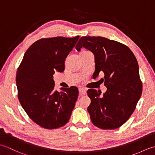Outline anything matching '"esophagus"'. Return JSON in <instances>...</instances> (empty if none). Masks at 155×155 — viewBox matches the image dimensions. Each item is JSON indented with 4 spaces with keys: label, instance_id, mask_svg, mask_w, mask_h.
Listing matches in <instances>:
<instances>
[{
    "label": "esophagus",
    "instance_id": "1",
    "mask_svg": "<svg viewBox=\"0 0 155 155\" xmlns=\"http://www.w3.org/2000/svg\"><path fill=\"white\" fill-rule=\"evenodd\" d=\"M78 91H79V93L81 95H84L87 93V91L84 88H78Z\"/></svg>",
    "mask_w": 155,
    "mask_h": 155
}]
</instances>
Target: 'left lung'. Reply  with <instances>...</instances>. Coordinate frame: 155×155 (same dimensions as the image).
<instances>
[{"label": "left lung", "mask_w": 155, "mask_h": 155, "mask_svg": "<svg viewBox=\"0 0 155 155\" xmlns=\"http://www.w3.org/2000/svg\"><path fill=\"white\" fill-rule=\"evenodd\" d=\"M82 47L94 54V76L104 73L102 80L107 88L103 97L95 89L87 91L91 120L101 129H116L130 117L142 94L137 58L127 46L102 37H82L76 49L80 51Z\"/></svg>", "instance_id": "left-lung-1"}]
</instances>
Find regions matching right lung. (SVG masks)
Instances as JSON below:
<instances>
[{
	"label": "right lung",
	"mask_w": 155,
	"mask_h": 155,
	"mask_svg": "<svg viewBox=\"0 0 155 155\" xmlns=\"http://www.w3.org/2000/svg\"><path fill=\"white\" fill-rule=\"evenodd\" d=\"M78 36L39 39L31 45L16 71L18 98L31 119L46 129L67 124L78 95V88L54 90L53 74L64 70V61Z\"/></svg>",
	"instance_id": "obj_1"
}]
</instances>
